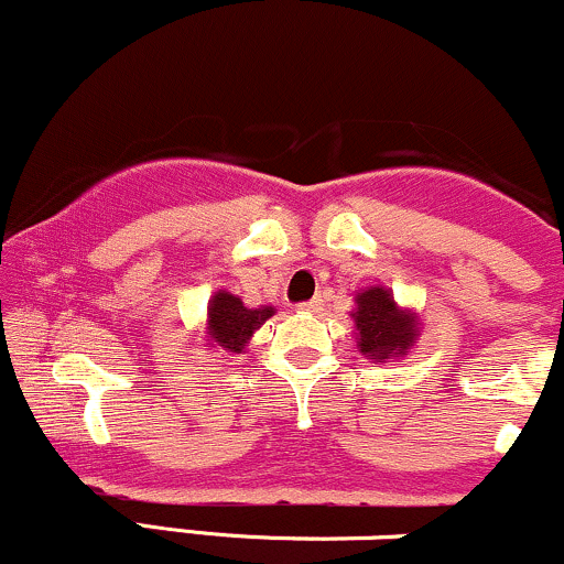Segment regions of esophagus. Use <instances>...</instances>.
Masks as SVG:
<instances>
[{
    "mask_svg": "<svg viewBox=\"0 0 564 564\" xmlns=\"http://www.w3.org/2000/svg\"><path fill=\"white\" fill-rule=\"evenodd\" d=\"M321 304H323L321 296H315V300H310V302H300V310L302 313H318Z\"/></svg>",
    "mask_w": 564,
    "mask_h": 564,
    "instance_id": "obj_1",
    "label": "esophagus"
}]
</instances>
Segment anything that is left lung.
<instances>
[{"mask_svg":"<svg viewBox=\"0 0 564 564\" xmlns=\"http://www.w3.org/2000/svg\"><path fill=\"white\" fill-rule=\"evenodd\" d=\"M358 328L360 352L371 360H384L390 355H403L411 341L416 339V323L413 315L403 313L394 304L387 289L371 286L358 294V310L352 313Z\"/></svg>","mask_w":564,"mask_h":564,"instance_id":"1","label":"left lung"}]
</instances>
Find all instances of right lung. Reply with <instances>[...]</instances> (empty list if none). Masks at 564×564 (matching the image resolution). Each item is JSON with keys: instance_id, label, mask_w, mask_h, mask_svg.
Returning <instances> with one entry per match:
<instances>
[{"instance_id": "obj_1", "label": "right lung", "mask_w": 564, "mask_h": 564, "mask_svg": "<svg viewBox=\"0 0 564 564\" xmlns=\"http://www.w3.org/2000/svg\"><path fill=\"white\" fill-rule=\"evenodd\" d=\"M273 315V307L249 310L238 296L219 291L209 304V334L212 339L219 341V347L230 349V352H241L246 339L260 328L264 321Z\"/></svg>"}]
</instances>
